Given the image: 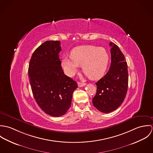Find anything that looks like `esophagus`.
Listing matches in <instances>:
<instances>
[{"instance_id": "34e87169", "label": "esophagus", "mask_w": 153, "mask_h": 153, "mask_svg": "<svg viewBox=\"0 0 153 153\" xmlns=\"http://www.w3.org/2000/svg\"><path fill=\"white\" fill-rule=\"evenodd\" d=\"M78 87H84L85 85V83H82V82H78Z\"/></svg>"}]
</instances>
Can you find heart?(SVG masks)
I'll return each instance as SVG.
<instances>
[{"mask_svg":"<svg viewBox=\"0 0 153 153\" xmlns=\"http://www.w3.org/2000/svg\"><path fill=\"white\" fill-rule=\"evenodd\" d=\"M61 63L66 74L73 75L82 65L83 72L92 79L100 78L108 63V55L105 49L92 45L78 46L72 49L71 57L63 56Z\"/></svg>","mask_w":153,"mask_h":153,"instance_id":"1","label":"heart"}]
</instances>
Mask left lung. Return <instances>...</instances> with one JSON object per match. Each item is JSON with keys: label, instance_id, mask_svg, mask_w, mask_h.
Returning <instances> with one entry per match:
<instances>
[{"label": "left lung", "instance_id": "8db88e82", "mask_svg": "<svg viewBox=\"0 0 153 153\" xmlns=\"http://www.w3.org/2000/svg\"><path fill=\"white\" fill-rule=\"evenodd\" d=\"M111 62L108 72L97 82V93L92 98L94 106L101 112L109 113L123 102L128 89V66L119 47L110 42Z\"/></svg>", "mask_w": 153, "mask_h": 153}]
</instances>
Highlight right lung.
Instances as JSON below:
<instances>
[{
    "instance_id": "add662e5",
    "label": "right lung",
    "mask_w": 153,
    "mask_h": 153,
    "mask_svg": "<svg viewBox=\"0 0 153 153\" xmlns=\"http://www.w3.org/2000/svg\"><path fill=\"white\" fill-rule=\"evenodd\" d=\"M58 41L41 44L33 53L28 75L34 98L46 114L55 117L65 114L70 108L77 83L64 74L59 53Z\"/></svg>"
}]
</instances>
